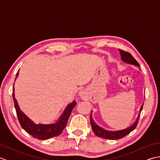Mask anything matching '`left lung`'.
Here are the masks:
<instances>
[{
    "mask_svg": "<svg viewBox=\"0 0 160 160\" xmlns=\"http://www.w3.org/2000/svg\"><path fill=\"white\" fill-rule=\"evenodd\" d=\"M119 51H120V53L121 55V59L122 60V61H124V62L128 63V64H133V65L140 67V65H139V63L138 62V61L135 60L133 57H132V56L131 53H129L128 52H125V51L122 50V49H119ZM142 108H143V104L142 105V107L140 108V112L142 110ZM140 114L138 115L137 120L135 121V123L132 126H131V127H128L127 128L123 129V130L115 131H107V130H105V129L100 127L99 126L97 125L94 122L91 113L90 115V122H91V127H92L94 133L96 134V136L99 137V138H102L103 139H107V140H108H108H119V139L124 138L128 133H130L131 131H133L134 129L136 128L137 125L138 124L139 119H140Z\"/></svg>",
    "mask_w": 160,
    "mask_h": 160,
    "instance_id": "obj_1",
    "label": "left lung"
}]
</instances>
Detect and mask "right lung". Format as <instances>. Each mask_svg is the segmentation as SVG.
<instances>
[{"label": "right lung", "instance_id": "right-lung-1", "mask_svg": "<svg viewBox=\"0 0 160 160\" xmlns=\"http://www.w3.org/2000/svg\"><path fill=\"white\" fill-rule=\"evenodd\" d=\"M18 76V71L16 73V79ZM15 79V80H16ZM14 85V84H13ZM13 100L14 102V107L16 108V114L18 116L19 123L21 127L25 130L28 133L31 135L32 137L37 138L38 140H43L49 139L53 137H57L61 134L64 128L66 127L67 121L71 115V111L73 107L76 106V102L73 101L72 103L68 104V106L64 109L63 113L61 115L58 121L56 123L49 124H36L33 121L27 116V115L21 111L20 109L19 106L17 102V100L15 98L14 95V87H13V93H12Z\"/></svg>", "mask_w": 160, "mask_h": 160}]
</instances>
